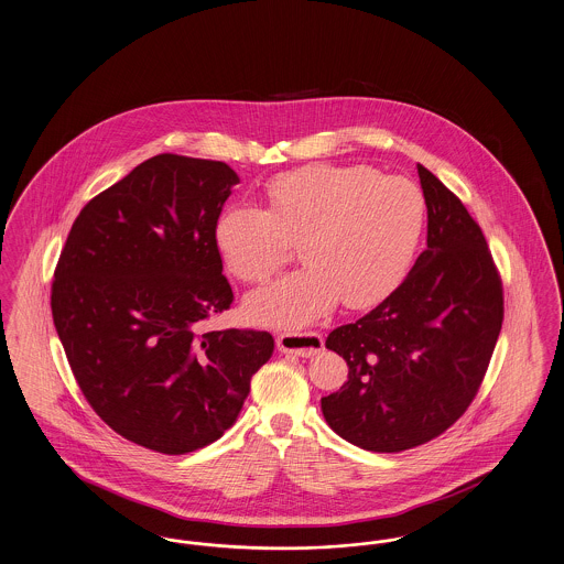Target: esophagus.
Returning a JSON list of instances; mask_svg holds the SVG:
<instances>
[{"label": "esophagus", "mask_w": 564, "mask_h": 564, "mask_svg": "<svg viewBox=\"0 0 564 564\" xmlns=\"http://www.w3.org/2000/svg\"><path fill=\"white\" fill-rule=\"evenodd\" d=\"M275 346L282 355L312 358L325 348V341L318 333H282L275 337Z\"/></svg>", "instance_id": "34e87169"}]
</instances>
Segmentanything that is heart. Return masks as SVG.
<instances>
[{
	"label": "heart",
	"mask_w": 564,
	"mask_h": 564,
	"mask_svg": "<svg viewBox=\"0 0 564 564\" xmlns=\"http://www.w3.org/2000/svg\"><path fill=\"white\" fill-rule=\"evenodd\" d=\"M268 209L229 206L214 229L229 271L263 282L299 241L305 268L246 296L257 325L296 333L344 299L352 310L390 295L414 259L426 202L414 182L369 165H310L280 174L265 191Z\"/></svg>",
	"instance_id": "heart-1"
}]
</instances>
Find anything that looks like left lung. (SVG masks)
I'll use <instances>...</instances> for the list:
<instances>
[{"label":"left lung","instance_id":"8db88e82","mask_svg":"<svg viewBox=\"0 0 564 564\" xmlns=\"http://www.w3.org/2000/svg\"><path fill=\"white\" fill-rule=\"evenodd\" d=\"M417 176L426 250L376 310L326 337L348 382L321 399L323 415L371 452L426 444L465 414L503 325V286L479 225L442 180L422 165Z\"/></svg>","mask_w":564,"mask_h":564}]
</instances>
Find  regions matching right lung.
<instances>
[{
  "label": "right lung",
  "instance_id": "right-lung-1",
  "mask_svg": "<svg viewBox=\"0 0 564 564\" xmlns=\"http://www.w3.org/2000/svg\"><path fill=\"white\" fill-rule=\"evenodd\" d=\"M238 174L156 154L78 214L53 282L74 378L124 440L163 454L216 442L273 355L268 330H209L234 291L214 229Z\"/></svg>",
  "mask_w": 564,
  "mask_h": 564
}]
</instances>
